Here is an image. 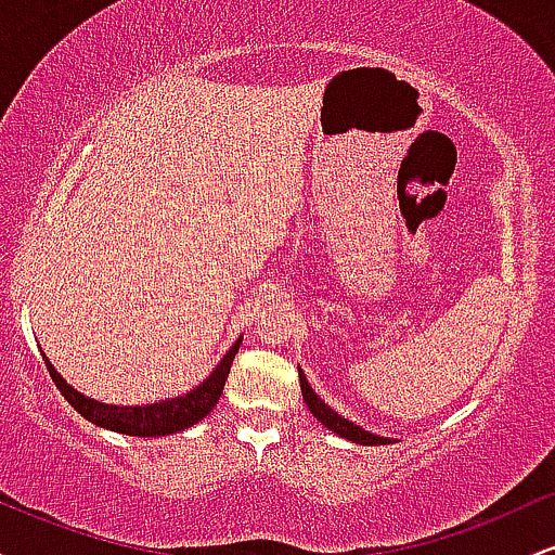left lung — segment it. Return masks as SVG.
Masks as SVG:
<instances>
[{
  "label": "left lung",
  "instance_id": "8db88e82",
  "mask_svg": "<svg viewBox=\"0 0 555 555\" xmlns=\"http://www.w3.org/2000/svg\"><path fill=\"white\" fill-rule=\"evenodd\" d=\"M299 388H302V399H305V404H308V410L313 412V417L321 420V423L326 425L328 430H334L336 436L347 438V441H352V443H362V446H384V443H393L391 438L375 436V433L365 430V428H362V425L352 423V420H347V417H341L336 410H331L326 401H323V399L318 397V393L313 391V386L308 384V378H305L302 367H299Z\"/></svg>",
  "mask_w": 555,
  "mask_h": 555
}]
</instances>
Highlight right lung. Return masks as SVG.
Wrapping results in <instances>:
<instances>
[{
    "label": "right lung",
    "instance_id": "right-lung-1",
    "mask_svg": "<svg viewBox=\"0 0 555 555\" xmlns=\"http://www.w3.org/2000/svg\"><path fill=\"white\" fill-rule=\"evenodd\" d=\"M242 344V336L232 347L227 349L224 358L219 360V365L214 367L208 378H203V384L190 388L188 393H180V397L154 401V404H106V401L91 399L86 393H80L78 388H73L56 373V367L47 360L43 354V362H47L49 375L62 391L69 404L80 412L88 423L99 425V428L122 433V436H138V438H156V436H171V433H180L190 425H195L197 420L211 415V410L219 401L221 391H224L229 367H232L234 354H237Z\"/></svg>",
    "mask_w": 555,
    "mask_h": 555
}]
</instances>
